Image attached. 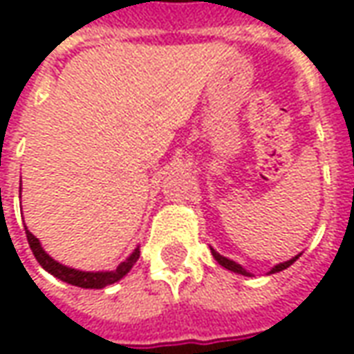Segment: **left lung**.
Masks as SVG:
<instances>
[{"mask_svg": "<svg viewBox=\"0 0 354 354\" xmlns=\"http://www.w3.org/2000/svg\"><path fill=\"white\" fill-rule=\"evenodd\" d=\"M210 252H212V256H214V260L218 261V263H220V266H222V267H225L227 271H233V273H237V274H245V277H252V273H250V271H246L245 267L241 266V263L230 260V258H225V256H222V254H218L214 250V248H212V246H210ZM299 256H301V254H297V256H294V258H290L288 261H282V263H277V266H274V267H271V271H269V274L279 273V271H284V269L292 266V263H294V261H296L297 258H299Z\"/></svg>", "mask_w": 354, "mask_h": 354, "instance_id": "left-lung-1", "label": "left lung"}]
</instances>
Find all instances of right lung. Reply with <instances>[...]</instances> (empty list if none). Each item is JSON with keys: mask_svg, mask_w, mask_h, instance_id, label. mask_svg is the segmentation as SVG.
I'll use <instances>...</instances> for the list:
<instances>
[{"mask_svg": "<svg viewBox=\"0 0 354 354\" xmlns=\"http://www.w3.org/2000/svg\"><path fill=\"white\" fill-rule=\"evenodd\" d=\"M26 237L28 245L34 252L35 260L39 261V266L50 273L53 277H57L60 281L68 282L72 286H80V288H106L109 284H115L117 281H121L124 274L129 273L132 269V266L138 261L140 258V246H136L132 254L124 261H121L119 266L113 269V271H81V269H73V267H68L60 261L53 260L49 254L43 250L39 239L32 235V231L26 227Z\"/></svg>", "mask_w": 354, "mask_h": 354, "instance_id": "1", "label": "right lung"}]
</instances>
